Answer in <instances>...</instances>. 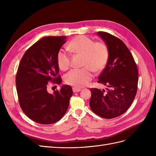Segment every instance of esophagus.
I'll return each mask as SVG.
<instances>
[{
    "instance_id": "34e87169",
    "label": "esophagus",
    "mask_w": 156,
    "mask_h": 156,
    "mask_svg": "<svg viewBox=\"0 0 156 156\" xmlns=\"http://www.w3.org/2000/svg\"><path fill=\"white\" fill-rule=\"evenodd\" d=\"M72 90H73V92H80L81 90V88H76V87H73Z\"/></svg>"
}]
</instances>
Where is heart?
<instances>
[{"label": "heart", "instance_id": "b5f03b06", "mask_svg": "<svg viewBox=\"0 0 156 156\" xmlns=\"http://www.w3.org/2000/svg\"><path fill=\"white\" fill-rule=\"evenodd\" d=\"M69 51L83 54L82 68L72 69L65 75L64 80L68 84L76 88L84 87L89 84L93 77V69L98 72L103 69L108 59V49L102 42H94L93 39L84 35H78L67 45ZM57 63L62 70L67 69L70 65V57L64 49L57 54Z\"/></svg>", "mask_w": 156, "mask_h": 156}]
</instances>
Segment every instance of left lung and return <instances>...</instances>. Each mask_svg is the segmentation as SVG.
Segmentation results:
<instances>
[{"label":"left lung","mask_w":156,"mask_h":156,"mask_svg":"<svg viewBox=\"0 0 156 156\" xmlns=\"http://www.w3.org/2000/svg\"><path fill=\"white\" fill-rule=\"evenodd\" d=\"M108 49L107 66L98 77V83L107 86V91L90 88V107L105 119L122 115L131 105L137 90L138 70L133 55L120 39L98 31Z\"/></svg>","instance_id":"1"}]
</instances>
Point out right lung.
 <instances>
[{"mask_svg":"<svg viewBox=\"0 0 156 156\" xmlns=\"http://www.w3.org/2000/svg\"><path fill=\"white\" fill-rule=\"evenodd\" d=\"M66 36L45 37L31 46L23 55L16 76L19 102L31 120L48 125L58 121L67 111L73 94L69 85L49 93L50 83L60 84L57 54L66 41Z\"/></svg>","mask_w":156,"mask_h":156,"instance_id":"1","label":"right lung"}]
</instances>
